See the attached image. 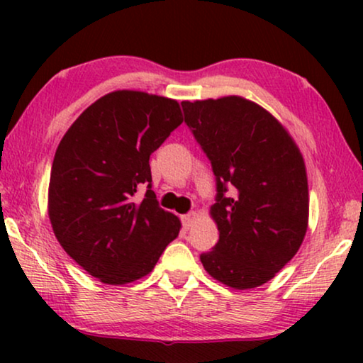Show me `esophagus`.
<instances>
[{
	"instance_id": "34e87169",
	"label": "esophagus",
	"mask_w": 363,
	"mask_h": 363,
	"mask_svg": "<svg viewBox=\"0 0 363 363\" xmlns=\"http://www.w3.org/2000/svg\"><path fill=\"white\" fill-rule=\"evenodd\" d=\"M196 218H198L196 211H191V213H188V215L182 216V221H183V226H185V230H190Z\"/></svg>"
}]
</instances>
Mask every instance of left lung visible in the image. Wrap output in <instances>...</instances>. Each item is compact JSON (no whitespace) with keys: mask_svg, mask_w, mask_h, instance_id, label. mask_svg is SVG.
Masks as SVG:
<instances>
[{"mask_svg":"<svg viewBox=\"0 0 363 363\" xmlns=\"http://www.w3.org/2000/svg\"><path fill=\"white\" fill-rule=\"evenodd\" d=\"M211 160L220 240L200 256L213 279L238 291L271 281L299 251L309 225L302 153L287 128L241 96L182 102Z\"/></svg>","mask_w":363,"mask_h":363,"instance_id":"1","label":"left lung"}]
</instances>
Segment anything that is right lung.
<instances>
[{
	"label": "right lung",
	"instance_id": "add662e5",
	"mask_svg": "<svg viewBox=\"0 0 363 363\" xmlns=\"http://www.w3.org/2000/svg\"><path fill=\"white\" fill-rule=\"evenodd\" d=\"M183 122L175 99L113 91L64 133L54 155L48 215L62 250L104 284L150 274L180 233V218L150 190V155ZM149 185L137 201L138 186Z\"/></svg>",
	"mask_w": 363,
	"mask_h": 363
}]
</instances>
